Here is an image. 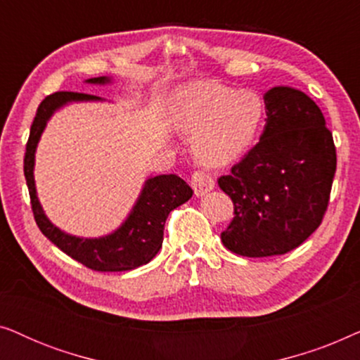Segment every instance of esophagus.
Wrapping results in <instances>:
<instances>
[{
    "instance_id": "obj_1",
    "label": "esophagus",
    "mask_w": 360,
    "mask_h": 360,
    "mask_svg": "<svg viewBox=\"0 0 360 360\" xmlns=\"http://www.w3.org/2000/svg\"><path fill=\"white\" fill-rule=\"evenodd\" d=\"M191 185H193L196 196H203L214 188V180L211 179V175L205 174V172H193Z\"/></svg>"
}]
</instances>
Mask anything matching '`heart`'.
Returning a JSON list of instances; mask_svg holds the SVG:
<instances>
[{
    "mask_svg": "<svg viewBox=\"0 0 360 360\" xmlns=\"http://www.w3.org/2000/svg\"><path fill=\"white\" fill-rule=\"evenodd\" d=\"M260 121L262 101L254 91L198 82L175 96V126L193 136V152L205 165H226L239 159L254 142Z\"/></svg>",
    "mask_w": 360,
    "mask_h": 360,
    "instance_id": "heart-1",
    "label": "heart"
}]
</instances>
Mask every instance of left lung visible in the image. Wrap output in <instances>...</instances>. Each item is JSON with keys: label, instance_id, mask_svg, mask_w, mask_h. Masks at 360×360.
<instances>
[{"label": "left lung", "instance_id": "8db88e82", "mask_svg": "<svg viewBox=\"0 0 360 360\" xmlns=\"http://www.w3.org/2000/svg\"><path fill=\"white\" fill-rule=\"evenodd\" d=\"M264 103L260 141L218 180L234 203L221 240L244 257L282 255L304 243L321 224L336 174L333 134L311 98L274 86Z\"/></svg>", "mask_w": 360, "mask_h": 360}]
</instances>
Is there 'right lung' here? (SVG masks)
Masks as SVG:
<instances>
[{"mask_svg": "<svg viewBox=\"0 0 360 360\" xmlns=\"http://www.w3.org/2000/svg\"><path fill=\"white\" fill-rule=\"evenodd\" d=\"M86 83L106 85V83H111V78H88ZM80 101L103 100L100 96L86 95V93L57 91L49 95L37 108L31 132H29L26 155H24V176H26L29 196H31L34 219L51 243L88 269L96 270V272H122V270L141 267L150 262L160 250L164 243L167 216L176 206L188 201L193 195V190L185 180L174 174L150 176L146 180L139 198L132 206L124 223L111 234L101 236V238H78V236L63 233L62 229L53 226L44 213L37 198L36 180H34L36 149L47 121L51 120L53 112L68 103Z\"/></svg>", "mask_w": 360, "mask_h": 360, "instance_id": "obj_1", "label": "right lung"}]
</instances>
